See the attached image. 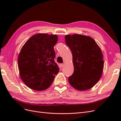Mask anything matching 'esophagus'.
<instances>
[{"label": "esophagus", "mask_w": 121, "mask_h": 121, "mask_svg": "<svg viewBox=\"0 0 121 121\" xmlns=\"http://www.w3.org/2000/svg\"><path fill=\"white\" fill-rule=\"evenodd\" d=\"M64 66V64H60V68H63Z\"/></svg>", "instance_id": "obj_1"}]
</instances>
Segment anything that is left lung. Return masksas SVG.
<instances>
[{
    "label": "left lung",
    "instance_id": "obj_1",
    "mask_svg": "<svg viewBox=\"0 0 121 121\" xmlns=\"http://www.w3.org/2000/svg\"><path fill=\"white\" fill-rule=\"evenodd\" d=\"M65 41L72 52L74 68L68 78L69 83L80 91L91 88L103 72L104 61L100 48L93 39L85 35H67Z\"/></svg>",
    "mask_w": 121,
    "mask_h": 121
}]
</instances>
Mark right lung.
<instances>
[{
    "label": "right lung",
    "instance_id": "1",
    "mask_svg": "<svg viewBox=\"0 0 121 121\" xmlns=\"http://www.w3.org/2000/svg\"><path fill=\"white\" fill-rule=\"evenodd\" d=\"M56 35L39 33L33 35L22 48L18 57L21 78L30 88L42 91L52 85L60 68L54 58Z\"/></svg>",
    "mask_w": 121,
    "mask_h": 121
}]
</instances>
